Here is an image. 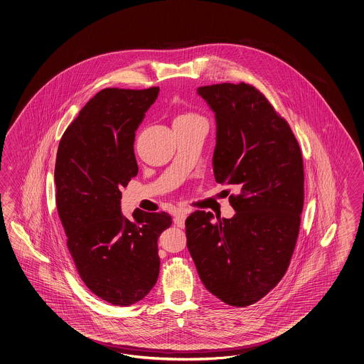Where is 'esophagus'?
Returning a JSON list of instances; mask_svg holds the SVG:
<instances>
[{
	"instance_id": "esophagus-1",
	"label": "esophagus",
	"mask_w": 364,
	"mask_h": 364,
	"mask_svg": "<svg viewBox=\"0 0 364 364\" xmlns=\"http://www.w3.org/2000/svg\"><path fill=\"white\" fill-rule=\"evenodd\" d=\"M186 215H188V212L184 210V209H180L175 214V218H173V222H175V225L178 226V228H184L186 226Z\"/></svg>"
}]
</instances>
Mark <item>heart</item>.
Segmentation results:
<instances>
[{
    "mask_svg": "<svg viewBox=\"0 0 364 364\" xmlns=\"http://www.w3.org/2000/svg\"><path fill=\"white\" fill-rule=\"evenodd\" d=\"M197 117L198 116L195 114V113H192V112H186V113H183V114H178L175 121H186V119H193V118H197Z\"/></svg>",
    "mask_w": 364,
    "mask_h": 364,
    "instance_id": "b5f03b06",
    "label": "heart"
}]
</instances>
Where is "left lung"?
<instances>
[{
	"mask_svg": "<svg viewBox=\"0 0 364 364\" xmlns=\"http://www.w3.org/2000/svg\"><path fill=\"white\" fill-rule=\"evenodd\" d=\"M215 113L214 178L234 186L228 218L195 212L186 246L205 288L245 308L285 275L300 231L304 161L288 122L255 87L222 82L197 89Z\"/></svg>",
	"mask_w": 364,
	"mask_h": 364,
	"instance_id": "obj_1",
	"label": "left lung"
}]
</instances>
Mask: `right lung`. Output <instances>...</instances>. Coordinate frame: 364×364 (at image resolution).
<instances>
[{
    "label": "right lung",
    "mask_w": 364,
    "mask_h": 364,
    "mask_svg": "<svg viewBox=\"0 0 364 364\" xmlns=\"http://www.w3.org/2000/svg\"><path fill=\"white\" fill-rule=\"evenodd\" d=\"M159 87L105 88L90 98L59 142L56 208L81 280L101 300L135 304L159 276L158 238L168 213H121V188L138 173L135 130Z\"/></svg>",
    "instance_id": "right-lung-1"
}]
</instances>
